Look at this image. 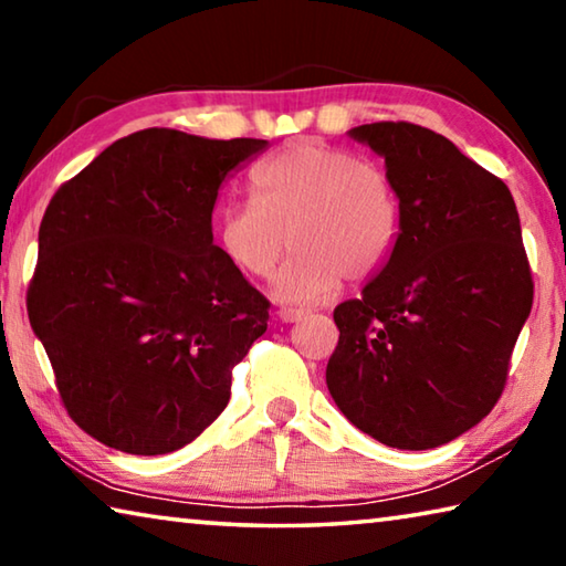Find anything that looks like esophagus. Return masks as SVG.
I'll return each mask as SVG.
<instances>
[{
    "label": "esophagus",
    "instance_id": "obj_1",
    "mask_svg": "<svg viewBox=\"0 0 566 566\" xmlns=\"http://www.w3.org/2000/svg\"><path fill=\"white\" fill-rule=\"evenodd\" d=\"M302 317H304V312H300V310H282L280 312V322H284V324H294Z\"/></svg>",
    "mask_w": 566,
    "mask_h": 566
}]
</instances>
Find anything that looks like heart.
Returning <instances> with one entry per match:
<instances>
[{
	"instance_id": "obj_1",
	"label": "heart",
	"mask_w": 566,
	"mask_h": 566,
	"mask_svg": "<svg viewBox=\"0 0 566 566\" xmlns=\"http://www.w3.org/2000/svg\"><path fill=\"white\" fill-rule=\"evenodd\" d=\"M254 199H234L214 217V242L237 272L276 274L280 304L310 306L339 290L344 274L367 280L395 244L399 205L387 171L319 139H296L252 171Z\"/></svg>"
}]
</instances>
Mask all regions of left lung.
Wrapping results in <instances>:
<instances>
[{"instance_id":"1","label":"left lung","mask_w":566,"mask_h":566,"mask_svg":"<svg viewBox=\"0 0 566 566\" xmlns=\"http://www.w3.org/2000/svg\"><path fill=\"white\" fill-rule=\"evenodd\" d=\"M385 159L399 232L359 300L334 310L327 387L364 434L434 449L502 397L534 284L512 191L442 134L409 122L347 132Z\"/></svg>"}]
</instances>
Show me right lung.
<instances>
[{"instance_id":"1","label":"right lung","mask_w":566,"mask_h":566,"mask_svg":"<svg viewBox=\"0 0 566 566\" xmlns=\"http://www.w3.org/2000/svg\"><path fill=\"white\" fill-rule=\"evenodd\" d=\"M266 147L142 129L46 207L27 312L66 411L102 444L169 454L224 411L270 302L217 249L212 212Z\"/></svg>"}]
</instances>
